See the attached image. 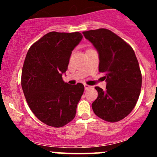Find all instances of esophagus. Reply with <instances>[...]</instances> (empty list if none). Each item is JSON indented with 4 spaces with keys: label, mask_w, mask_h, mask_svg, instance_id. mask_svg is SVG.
I'll use <instances>...</instances> for the list:
<instances>
[{
    "label": "esophagus",
    "mask_w": 157,
    "mask_h": 157,
    "mask_svg": "<svg viewBox=\"0 0 157 157\" xmlns=\"http://www.w3.org/2000/svg\"><path fill=\"white\" fill-rule=\"evenodd\" d=\"M84 87H85L86 90H89V89L91 88L92 86H89V85H86V84H84Z\"/></svg>",
    "instance_id": "34e87169"
}]
</instances>
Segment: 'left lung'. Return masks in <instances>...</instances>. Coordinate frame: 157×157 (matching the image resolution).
Segmentation results:
<instances>
[{
	"mask_svg": "<svg viewBox=\"0 0 157 157\" xmlns=\"http://www.w3.org/2000/svg\"><path fill=\"white\" fill-rule=\"evenodd\" d=\"M97 49L99 71L105 73V91L96 86L98 97L92 104L96 116L107 122L123 120L134 109L139 98L141 73L133 48L108 29L84 31Z\"/></svg>",
	"mask_w": 157,
	"mask_h": 157,
	"instance_id": "1",
	"label": "left lung"
}]
</instances>
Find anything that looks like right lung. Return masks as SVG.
<instances>
[{
	"label": "right lung",
	"instance_id": "right-lung-1",
	"mask_svg": "<svg viewBox=\"0 0 157 157\" xmlns=\"http://www.w3.org/2000/svg\"><path fill=\"white\" fill-rule=\"evenodd\" d=\"M82 39L79 32H49L30 46L25 58L21 85L26 101L36 117L50 127H63L75 116L84 86L69 85L62 75Z\"/></svg>",
	"mask_w": 157,
	"mask_h": 157
}]
</instances>
